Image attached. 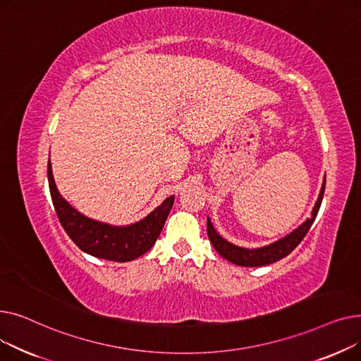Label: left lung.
Segmentation results:
<instances>
[{"label": "left lung", "instance_id": "8db88e82", "mask_svg": "<svg viewBox=\"0 0 361 361\" xmlns=\"http://www.w3.org/2000/svg\"><path fill=\"white\" fill-rule=\"evenodd\" d=\"M324 193H325V180L324 184H322L320 193L317 197V202L312 211V216L307 218L305 222H302L298 228H295L291 234L286 235L283 238L269 244L264 245V247H259V249H244V247H238V245L226 241L225 238H222L214 228V225L211 222V219L207 218V237H209L212 245L215 247V250L226 260H230L234 264H238V267H247V268H255V267H264V264L274 263L282 257L288 256L297 245L301 243V240L306 237L307 231L310 230L312 224L314 222L319 207L322 203V199H324Z\"/></svg>", "mask_w": 361, "mask_h": 361}]
</instances>
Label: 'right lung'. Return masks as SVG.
<instances>
[{
  "mask_svg": "<svg viewBox=\"0 0 361 361\" xmlns=\"http://www.w3.org/2000/svg\"><path fill=\"white\" fill-rule=\"evenodd\" d=\"M48 183L56 216L67 235L85 253L114 262H130L145 255L158 240L174 204V196H169L142 221L116 226L82 215L63 199L56 190L51 162H48Z\"/></svg>",
  "mask_w": 361,
  "mask_h": 361,
  "instance_id": "add662e5",
  "label": "right lung"
}]
</instances>
